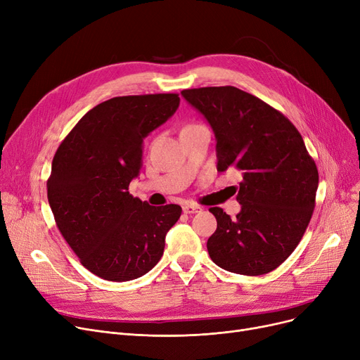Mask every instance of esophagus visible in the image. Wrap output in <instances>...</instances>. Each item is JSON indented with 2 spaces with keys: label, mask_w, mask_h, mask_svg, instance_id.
Returning <instances> with one entry per match:
<instances>
[{
  "label": "esophagus",
  "mask_w": 360,
  "mask_h": 360,
  "mask_svg": "<svg viewBox=\"0 0 360 360\" xmlns=\"http://www.w3.org/2000/svg\"><path fill=\"white\" fill-rule=\"evenodd\" d=\"M182 209H184V213L186 214H194V213H200L202 210V207L198 204H185Z\"/></svg>",
  "instance_id": "1"
}]
</instances>
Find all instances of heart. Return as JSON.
<instances>
[{
  "mask_svg": "<svg viewBox=\"0 0 360 360\" xmlns=\"http://www.w3.org/2000/svg\"><path fill=\"white\" fill-rule=\"evenodd\" d=\"M193 125H197V124H191V125H188V127H193Z\"/></svg>",
  "mask_w": 360,
  "mask_h": 360,
  "instance_id": "b5f03b06",
  "label": "heart"
}]
</instances>
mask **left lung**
I'll return each mask as SVG.
<instances>
[{
    "label": "left lung",
    "mask_w": 360,
    "mask_h": 360,
    "mask_svg": "<svg viewBox=\"0 0 360 360\" xmlns=\"http://www.w3.org/2000/svg\"><path fill=\"white\" fill-rule=\"evenodd\" d=\"M181 93L214 131L219 172H242L236 219L209 209L217 220L207 240L210 258L243 276L276 270L299 245L315 209L318 169L304 139L280 110L233 86Z\"/></svg>",
    "instance_id": "obj_1"
}]
</instances>
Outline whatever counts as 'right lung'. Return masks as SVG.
Segmentation results:
<instances>
[{
  "instance_id": "1",
  "label": "right lung",
  "mask_w": 360,
  "mask_h": 360,
  "mask_svg": "<svg viewBox=\"0 0 360 360\" xmlns=\"http://www.w3.org/2000/svg\"><path fill=\"white\" fill-rule=\"evenodd\" d=\"M179 94L118 96L90 109L56 148L46 182L56 226L93 274L144 276L163 255L176 204L155 207L128 193L140 172L143 139L179 106Z\"/></svg>"
}]
</instances>
